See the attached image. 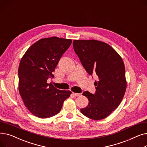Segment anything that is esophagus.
I'll return each instance as SVG.
<instances>
[{"instance_id":"esophagus-1","label":"esophagus","mask_w":147,"mask_h":147,"mask_svg":"<svg viewBox=\"0 0 147 147\" xmlns=\"http://www.w3.org/2000/svg\"><path fill=\"white\" fill-rule=\"evenodd\" d=\"M73 94L74 95V96H80V94H78V93H74V92H73Z\"/></svg>"}]
</instances>
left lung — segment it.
<instances>
[{
    "instance_id": "obj_1",
    "label": "left lung",
    "mask_w": 147,
    "mask_h": 147,
    "mask_svg": "<svg viewBox=\"0 0 147 147\" xmlns=\"http://www.w3.org/2000/svg\"><path fill=\"white\" fill-rule=\"evenodd\" d=\"M73 43L86 71L98 78L94 83V95L88 91L83 93L89 102L80 111L90 119H104L120 105L125 95L127 82L124 63L119 54L104 42L74 40Z\"/></svg>"
}]
</instances>
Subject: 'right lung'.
<instances>
[{
    "label": "right lung",
    "mask_w": 147,
    "mask_h": 147,
    "mask_svg": "<svg viewBox=\"0 0 147 147\" xmlns=\"http://www.w3.org/2000/svg\"><path fill=\"white\" fill-rule=\"evenodd\" d=\"M72 40L51 37L33 44L22 57L18 68L19 93L27 109L36 117L49 118L61 111L72 92L55 88L48 79Z\"/></svg>",
    "instance_id": "obj_1"
}]
</instances>
